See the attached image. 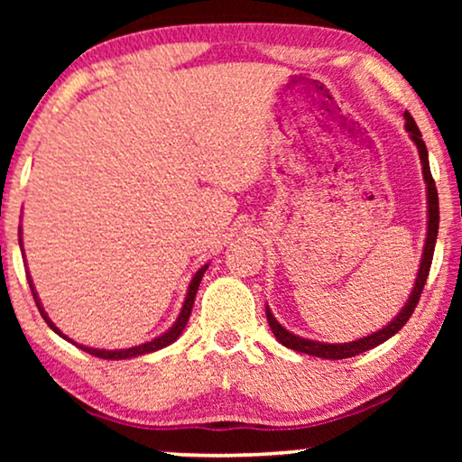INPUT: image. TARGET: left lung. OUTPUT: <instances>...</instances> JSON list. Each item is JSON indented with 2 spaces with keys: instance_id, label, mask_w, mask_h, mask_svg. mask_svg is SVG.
I'll return each mask as SVG.
<instances>
[{
  "instance_id": "left-lung-1",
  "label": "left lung",
  "mask_w": 462,
  "mask_h": 462,
  "mask_svg": "<svg viewBox=\"0 0 462 462\" xmlns=\"http://www.w3.org/2000/svg\"><path fill=\"white\" fill-rule=\"evenodd\" d=\"M403 119H406L408 136L412 138L416 149H419L420 166H422V179H425V185H427V237H425V245H422L419 273H416L412 292H410L408 300L403 302L400 313H397L387 326H383L381 330L368 334V337H362L357 340H349V343H319V340L302 338V337H299V334H292L290 330H286V328H283L280 321L275 319V315L271 313V309L267 307V321H269L271 332H273V337L280 340L283 346H288V349L299 351V353H307V356L324 357V359H346V357L359 356V353L370 351V349H374V346L383 345L384 340H389L391 337H393V334L400 332L402 328L406 326L410 315L414 313V307L419 305V299H420L422 288H425L429 269H431L435 242H438L439 199H438V189H435V180L431 176V168H429V153H427L425 141L420 138L419 125H416V122L412 119V116H410V113H406Z\"/></svg>"
}]
</instances>
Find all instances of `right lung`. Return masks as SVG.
<instances>
[{
	"label": "right lung",
	"instance_id": "right-lung-1",
	"mask_svg": "<svg viewBox=\"0 0 462 462\" xmlns=\"http://www.w3.org/2000/svg\"><path fill=\"white\" fill-rule=\"evenodd\" d=\"M18 244H21V250H23V237H21V233H18ZM23 258H24V250H23ZM206 269H208V264H204V267H201V269L198 271V273L193 275V280H191V283H189V288H187L185 302H182V309H180L179 318H176L174 324L170 326L166 332L160 334V337L151 338V340H147V343H141V345H136V346H128V349H94V346H86V345H78V343H73V340L69 338L67 334H62V332L59 330V328H56L54 321L48 318V313L43 311V305H42L40 296H37V292H35V286H33V280H31V275H27V280H29V288H31V292H33L35 305H37V309H40L42 318L46 319V324H48L50 328H52V330H54L56 334H59V337H62V338H65V340H69V343L78 345L81 351L90 353V356H97V357H100V359H130V357H136V356H144V353H153V351H160V349H163V346L172 345L174 340L180 337L182 330H185L187 321H189V315H191V309H193L195 294H198L199 282H201V277H204Z\"/></svg>",
	"mask_w": 462,
	"mask_h": 462
}]
</instances>
